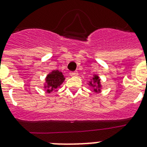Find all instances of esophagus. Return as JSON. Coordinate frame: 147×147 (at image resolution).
Returning <instances> with one entry per match:
<instances>
[{
    "mask_svg": "<svg viewBox=\"0 0 147 147\" xmlns=\"http://www.w3.org/2000/svg\"><path fill=\"white\" fill-rule=\"evenodd\" d=\"M70 76L71 77H75V76H78V71H71L70 72Z\"/></svg>",
    "mask_w": 147,
    "mask_h": 147,
    "instance_id": "1",
    "label": "esophagus"
}]
</instances>
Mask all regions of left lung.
<instances>
[{
	"instance_id": "obj_1",
	"label": "left lung",
	"mask_w": 147,
	"mask_h": 147,
	"mask_svg": "<svg viewBox=\"0 0 147 147\" xmlns=\"http://www.w3.org/2000/svg\"><path fill=\"white\" fill-rule=\"evenodd\" d=\"M88 85L91 87L94 88V92H100V88H101V84H100V80L99 77L97 75H94L92 78V80L90 81Z\"/></svg>"
}]
</instances>
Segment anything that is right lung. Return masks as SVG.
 <instances>
[{"mask_svg": "<svg viewBox=\"0 0 147 147\" xmlns=\"http://www.w3.org/2000/svg\"><path fill=\"white\" fill-rule=\"evenodd\" d=\"M65 80L64 76L61 71L58 70H53L48 74L46 78V83L44 88L47 89V93H51L53 90L59 87Z\"/></svg>", "mask_w": 147, "mask_h": 147, "instance_id": "obj_1", "label": "right lung"}]
</instances>
